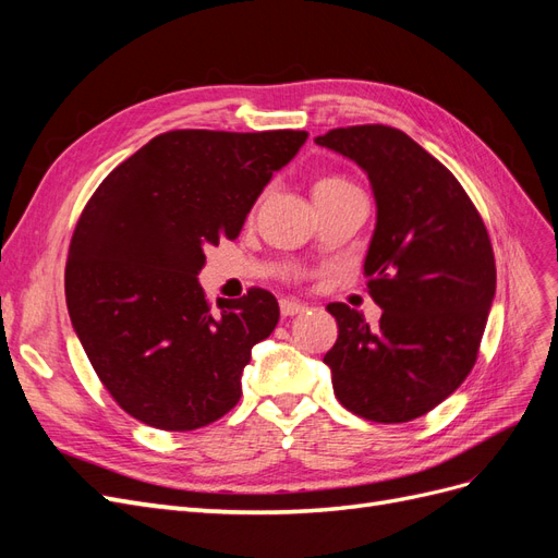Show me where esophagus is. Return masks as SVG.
<instances>
[{"mask_svg": "<svg viewBox=\"0 0 558 558\" xmlns=\"http://www.w3.org/2000/svg\"><path fill=\"white\" fill-rule=\"evenodd\" d=\"M279 310H281V314H283V316H295V314H302V312H305L307 307L302 305V302H298V300H289V298H286V300H281V302H279Z\"/></svg>", "mask_w": 558, "mask_h": 558, "instance_id": "obj_1", "label": "esophagus"}]
</instances>
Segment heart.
I'll return each instance as SVG.
<instances>
[{
    "instance_id": "b5f03b06",
    "label": "heart",
    "mask_w": 558,
    "mask_h": 558,
    "mask_svg": "<svg viewBox=\"0 0 558 558\" xmlns=\"http://www.w3.org/2000/svg\"><path fill=\"white\" fill-rule=\"evenodd\" d=\"M344 189H353V185L340 177H324L314 183V195L335 193V191H344Z\"/></svg>"
}]
</instances>
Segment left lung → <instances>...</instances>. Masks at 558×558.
I'll return each instance as SVG.
<instances>
[{
	"instance_id": "1",
	"label": "left lung",
	"mask_w": 558,
	"mask_h": 558,
	"mask_svg": "<svg viewBox=\"0 0 558 558\" xmlns=\"http://www.w3.org/2000/svg\"><path fill=\"white\" fill-rule=\"evenodd\" d=\"M356 162L373 185L377 223L363 272L384 310L369 328L332 302L337 342L324 356L335 396L377 424L424 416L477 361L496 295V260L463 185L408 134L388 125L337 128L314 140Z\"/></svg>"
}]
</instances>
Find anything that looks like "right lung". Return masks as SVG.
Instances as JSON below:
<instances>
[{
    "mask_svg": "<svg viewBox=\"0 0 558 558\" xmlns=\"http://www.w3.org/2000/svg\"><path fill=\"white\" fill-rule=\"evenodd\" d=\"M307 142L302 130L158 134L83 209L64 295L83 351L121 408L160 430H195L242 396L253 344L279 320L251 289L209 305L205 248L234 240L265 185Z\"/></svg>",
    "mask_w": 558,
    "mask_h": 558,
    "instance_id": "obj_1",
    "label": "right lung"
}]
</instances>
